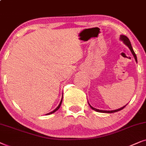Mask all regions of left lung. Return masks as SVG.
I'll return each mask as SVG.
<instances>
[{
    "mask_svg": "<svg viewBox=\"0 0 146 146\" xmlns=\"http://www.w3.org/2000/svg\"><path fill=\"white\" fill-rule=\"evenodd\" d=\"M120 40H121L122 41H123V42H124V44H126V45H127V46H128V47H129V48L130 49V50H131V53L133 54V55L134 58H135V61H136L137 63V60L136 55H135V52H134V50H133V48H132L131 44V42H130L129 38H128L127 37V36H125V35H121V36H120ZM88 104H89V103H88ZM89 106H90V108H91V109H92V110H93L96 111L101 112V113H115V112L119 111L121 110H123V109L124 108H125V107L126 106H127V105H126V106H123V107H122V108H119V109H118V110H111V111H106V110H98V109H96V108H93V107L91 106V105L89 104Z\"/></svg>",
    "mask_w": 146,
    "mask_h": 146,
    "instance_id": "1",
    "label": "left lung"
}]
</instances>
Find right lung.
I'll return each instance as SVG.
<instances>
[{"instance_id": "right-lung-1", "label": "right lung", "mask_w": 146, "mask_h": 146, "mask_svg": "<svg viewBox=\"0 0 146 146\" xmlns=\"http://www.w3.org/2000/svg\"><path fill=\"white\" fill-rule=\"evenodd\" d=\"M62 101H63V98H62V99H61V102H60V104H59V106H58V107H57V108H56L55 110H53V111H51V112L48 113H46V115H50V114H52V113H54V112H55V111H57V110H59V108H60V107H61V104H62Z\"/></svg>"}]
</instances>
